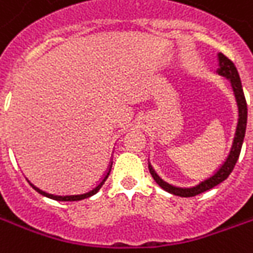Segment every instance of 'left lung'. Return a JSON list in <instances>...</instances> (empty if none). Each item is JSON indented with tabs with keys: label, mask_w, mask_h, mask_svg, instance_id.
<instances>
[{
	"label": "left lung",
	"mask_w": 253,
	"mask_h": 253,
	"mask_svg": "<svg viewBox=\"0 0 253 253\" xmlns=\"http://www.w3.org/2000/svg\"><path fill=\"white\" fill-rule=\"evenodd\" d=\"M218 62H219V69L217 70L218 74L229 80V83L232 85V89H233L234 92L236 101H237V107H239V122H237V128H236V134H234L233 145H232V149H230V153H229L228 159L223 161V164L210 177H207V179H205V180L201 181L199 184H196L194 187L172 186L169 183L163 180L156 173L153 167L149 163L150 175L156 180V183L163 190L169 192V194H173V195L190 198V196L199 195V194L205 192V191L211 190L212 187L218 186L219 183H222L223 180L228 179L229 175L233 170L234 165L237 163V160H239L241 146H243V141H244L245 137V128H247V114H248V111H247V101H245V96L244 92H243V85H241L239 72H237V69L234 66V63L228 57H225L222 52L218 54Z\"/></svg>",
	"instance_id": "8db88e82"
}]
</instances>
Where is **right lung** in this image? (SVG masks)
Listing matches in <instances>:
<instances>
[{"instance_id":"add662e5","label":"right lung","mask_w":253,"mask_h":253,"mask_svg":"<svg viewBox=\"0 0 253 253\" xmlns=\"http://www.w3.org/2000/svg\"><path fill=\"white\" fill-rule=\"evenodd\" d=\"M111 167H112V163H111V165H110V169L107 170V173L103 176V179H101V180H100L99 183H97V184H96V186L92 188V190L86 191V192H81V194H73V195H72V194H70V195H58V194L46 192V191H43V190H41V188L35 187L34 184H31V186L34 187V188H35V191H38L39 194L47 196V198H50V199H54V201H66V202L67 201H70V202H72V201H81V199H85V198H89V196L94 195V194H96V192H97V191L101 188V186L104 184V181L107 180V177L110 176Z\"/></svg>"}]
</instances>
